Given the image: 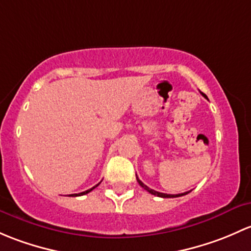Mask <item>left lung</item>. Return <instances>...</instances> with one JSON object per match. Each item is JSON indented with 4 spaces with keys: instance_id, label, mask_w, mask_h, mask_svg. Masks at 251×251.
I'll return each mask as SVG.
<instances>
[{
    "instance_id": "left-lung-1",
    "label": "left lung",
    "mask_w": 251,
    "mask_h": 251,
    "mask_svg": "<svg viewBox=\"0 0 251 251\" xmlns=\"http://www.w3.org/2000/svg\"><path fill=\"white\" fill-rule=\"evenodd\" d=\"M202 95H203L204 98H206V95H205V94H203V93H202ZM206 99H208V98H206ZM136 180H138L139 185H140L141 187L144 188V190H146L147 192H150V193H151V195L157 196V197H162V198H175V197H181V196H185V195H187V193H188V192H183V193H179V195H167V193L157 192V191H154V190H152V188L147 187V186L145 185V183H144L143 181H141V180L139 179L138 176H136Z\"/></svg>"
}]
</instances>
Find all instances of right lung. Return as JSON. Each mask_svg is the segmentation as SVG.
<instances>
[{
  "instance_id": "obj_1",
  "label": "right lung",
  "mask_w": 251,
  "mask_h": 251,
  "mask_svg": "<svg viewBox=\"0 0 251 251\" xmlns=\"http://www.w3.org/2000/svg\"><path fill=\"white\" fill-rule=\"evenodd\" d=\"M100 185V182L98 183V185H95L94 187H92V188H89V190H87V191H84V192H81V193H75V195H70V197H77V196H83V195H87V193H89L90 191L92 190H94L95 187H98V186Z\"/></svg>"
}]
</instances>
